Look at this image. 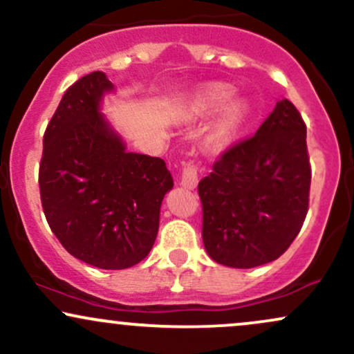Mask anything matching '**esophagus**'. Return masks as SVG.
<instances>
[{"label":"esophagus","instance_id":"esophagus-1","mask_svg":"<svg viewBox=\"0 0 354 354\" xmlns=\"http://www.w3.org/2000/svg\"><path fill=\"white\" fill-rule=\"evenodd\" d=\"M180 185L186 189L196 188V185H198V169H196V166H193L191 163L185 166V169H183V174H181Z\"/></svg>","mask_w":354,"mask_h":354}]
</instances>
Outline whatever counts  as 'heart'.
I'll return each instance as SVG.
<instances>
[{
	"label": "heart",
	"mask_w": 354,
	"mask_h": 354,
	"mask_svg": "<svg viewBox=\"0 0 354 354\" xmlns=\"http://www.w3.org/2000/svg\"><path fill=\"white\" fill-rule=\"evenodd\" d=\"M233 95L234 88L231 84L213 81L194 89L186 101L185 111L191 118H206L222 109L208 129V143L213 148L228 146L250 113L248 101L243 98L231 100Z\"/></svg>",
	"instance_id": "b5f03b06"
}]
</instances>
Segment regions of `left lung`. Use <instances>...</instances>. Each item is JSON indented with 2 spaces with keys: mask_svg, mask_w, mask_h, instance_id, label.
Masks as SVG:
<instances>
[{
  "mask_svg": "<svg viewBox=\"0 0 354 354\" xmlns=\"http://www.w3.org/2000/svg\"><path fill=\"white\" fill-rule=\"evenodd\" d=\"M310 183L306 126L284 98L256 135L230 148L198 185L206 253L243 270L274 261L301 230Z\"/></svg>",
  "mask_w": 354,
  "mask_h": 354,
  "instance_id": "left-lung-1",
  "label": "left lung"
}]
</instances>
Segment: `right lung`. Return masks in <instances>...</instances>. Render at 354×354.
<instances>
[{
    "instance_id": "1",
    "label": "right lung",
    "mask_w": 354,
    "mask_h": 354,
    "mask_svg": "<svg viewBox=\"0 0 354 354\" xmlns=\"http://www.w3.org/2000/svg\"><path fill=\"white\" fill-rule=\"evenodd\" d=\"M115 86L93 71L64 93L43 138L44 216L68 253L101 270L148 256L173 176L161 158L129 153L101 111Z\"/></svg>"
}]
</instances>
